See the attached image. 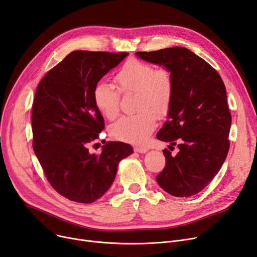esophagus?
Returning <instances> with one entry per match:
<instances>
[{"label": "esophagus", "mask_w": 257, "mask_h": 257, "mask_svg": "<svg viewBox=\"0 0 257 257\" xmlns=\"http://www.w3.org/2000/svg\"><path fill=\"white\" fill-rule=\"evenodd\" d=\"M133 150L136 152H139V153H146L148 151V148L141 147V146H136V147H133Z\"/></svg>", "instance_id": "1"}]
</instances>
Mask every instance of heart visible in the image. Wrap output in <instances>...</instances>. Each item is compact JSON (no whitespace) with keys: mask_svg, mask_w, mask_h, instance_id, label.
<instances>
[{"mask_svg":"<svg viewBox=\"0 0 257 257\" xmlns=\"http://www.w3.org/2000/svg\"><path fill=\"white\" fill-rule=\"evenodd\" d=\"M117 87L99 81L93 86L92 99L98 110L108 119H114L120 106V93H136L133 115H124L110 127L111 136L123 142L144 143L171 108L175 91L174 76L168 67H156L149 62L131 58L115 74Z\"/></svg>","mask_w":257,"mask_h":257,"instance_id":"obj_1","label":"heart"}]
</instances>
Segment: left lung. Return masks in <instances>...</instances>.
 I'll return each instance as SVG.
<instances>
[{
	"label": "left lung",
	"instance_id": "1",
	"mask_svg": "<svg viewBox=\"0 0 257 257\" xmlns=\"http://www.w3.org/2000/svg\"><path fill=\"white\" fill-rule=\"evenodd\" d=\"M136 54L146 61L164 64L175 81L168 119L157 139L177 145L179 152L172 156L164 150L166 167L156 176L157 183L175 197L196 195L218 174L230 147L231 114L225 84L209 63L186 48Z\"/></svg>",
	"mask_w": 257,
	"mask_h": 257
}]
</instances>
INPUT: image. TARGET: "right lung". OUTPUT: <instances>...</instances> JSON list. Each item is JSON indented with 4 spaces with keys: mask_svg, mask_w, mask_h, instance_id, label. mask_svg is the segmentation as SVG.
Returning <instances> with one entry per match:
<instances>
[{
    "mask_svg": "<svg viewBox=\"0 0 257 257\" xmlns=\"http://www.w3.org/2000/svg\"><path fill=\"white\" fill-rule=\"evenodd\" d=\"M128 53L74 51L40 80L32 104L33 150L51 186L79 203H91L112 184L130 145L104 142L101 154L87 146L105 124L92 89Z\"/></svg>",
    "mask_w": 257,
    "mask_h": 257,
    "instance_id": "right-lung-1",
    "label": "right lung"
}]
</instances>
